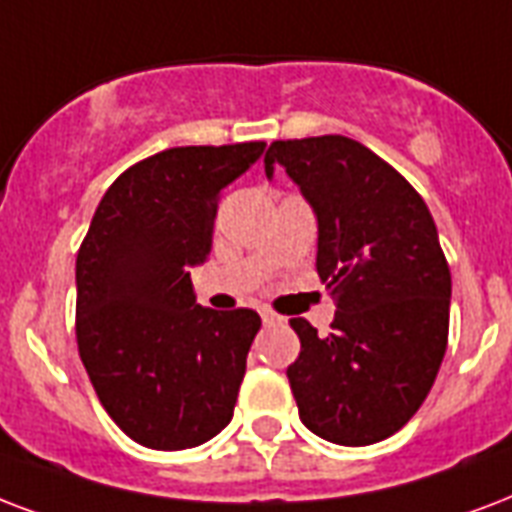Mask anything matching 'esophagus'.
<instances>
[{"mask_svg": "<svg viewBox=\"0 0 512 512\" xmlns=\"http://www.w3.org/2000/svg\"><path fill=\"white\" fill-rule=\"evenodd\" d=\"M260 317H263L265 325H279V322H282V317H279V314H273V311H268V308L260 311Z\"/></svg>", "mask_w": 512, "mask_h": 512, "instance_id": "34e87169", "label": "esophagus"}]
</instances>
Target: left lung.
Listing matches in <instances>:
<instances>
[{
  "mask_svg": "<svg viewBox=\"0 0 512 512\" xmlns=\"http://www.w3.org/2000/svg\"><path fill=\"white\" fill-rule=\"evenodd\" d=\"M276 166L314 209L317 273L338 295L333 333L290 319L300 421L338 446H370L411 421L446 354L451 271L438 228L408 179L349 136L273 142L265 177Z\"/></svg>",
  "mask_w": 512,
  "mask_h": 512,
  "instance_id": "obj_1",
  "label": "left lung"
}]
</instances>
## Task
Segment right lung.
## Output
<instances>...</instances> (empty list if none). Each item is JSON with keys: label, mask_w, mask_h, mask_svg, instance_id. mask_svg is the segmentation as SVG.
Here are the masks:
<instances>
[{"label": "right lung", "mask_w": 512, "mask_h": 512, "mask_svg": "<svg viewBox=\"0 0 512 512\" xmlns=\"http://www.w3.org/2000/svg\"><path fill=\"white\" fill-rule=\"evenodd\" d=\"M265 142L171 147L109 185L77 252V349L104 411L139 446H201L233 419L260 330L252 308L195 303L222 187Z\"/></svg>", "instance_id": "obj_1"}]
</instances>
